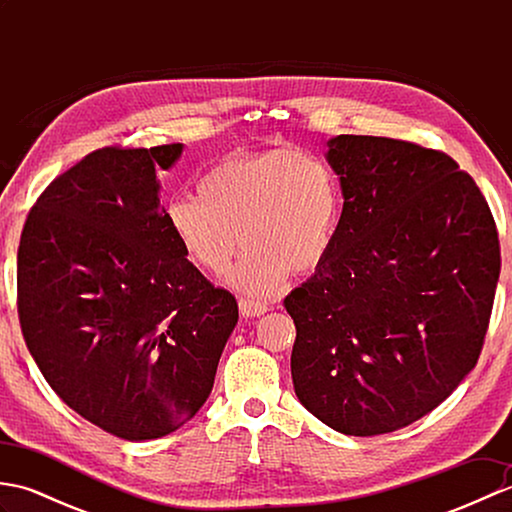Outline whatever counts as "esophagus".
Segmentation results:
<instances>
[{"mask_svg":"<svg viewBox=\"0 0 512 512\" xmlns=\"http://www.w3.org/2000/svg\"><path fill=\"white\" fill-rule=\"evenodd\" d=\"M239 312H242V317H262L264 312H268V303L244 297L239 299Z\"/></svg>","mask_w":512,"mask_h":512,"instance_id":"esophagus-1","label":"esophagus"}]
</instances>
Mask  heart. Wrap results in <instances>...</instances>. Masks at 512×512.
<instances>
[{"label":"heart","instance_id":"obj_1","mask_svg":"<svg viewBox=\"0 0 512 512\" xmlns=\"http://www.w3.org/2000/svg\"><path fill=\"white\" fill-rule=\"evenodd\" d=\"M200 198L167 204V224L191 264L222 275L246 244L231 284L266 301L295 273L330 257L343 217V193L328 160L306 149H266L217 162L198 184Z\"/></svg>","mask_w":512,"mask_h":512}]
</instances>
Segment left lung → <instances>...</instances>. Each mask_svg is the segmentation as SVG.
<instances>
[{
	"instance_id": "left-lung-1",
	"label": "left lung",
	"mask_w": 512,
	"mask_h": 512,
	"mask_svg": "<svg viewBox=\"0 0 512 512\" xmlns=\"http://www.w3.org/2000/svg\"><path fill=\"white\" fill-rule=\"evenodd\" d=\"M343 217L325 264L284 299L292 385L345 436L427 416L480 358L499 237L480 187L436 149L383 136L328 140Z\"/></svg>"
}]
</instances>
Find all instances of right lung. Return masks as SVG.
I'll return each instance as SVG.
<instances>
[{
    "label": "right lung",
    "instance_id": "add662e5",
    "mask_svg": "<svg viewBox=\"0 0 512 512\" xmlns=\"http://www.w3.org/2000/svg\"><path fill=\"white\" fill-rule=\"evenodd\" d=\"M182 145L103 147L54 178L17 250L28 350L65 405L129 442L180 429L213 389L237 323L173 237L158 169Z\"/></svg>",
    "mask_w": 512,
    "mask_h": 512
}]
</instances>
